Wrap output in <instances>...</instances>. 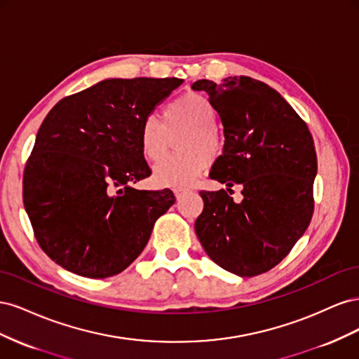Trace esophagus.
<instances>
[{"label":"esophagus","instance_id":"34e87169","mask_svg":"<svg viewBox=\"0 0 359 359\" xmlns=\"http://www.w3.org/2000/svg\"><path fill=\"white\" fill-rule=\"evenodd\" d=\"M173 191H175V196H177V198H181L184 193L190 191V189H175V190H173Z\"/></svg>","mask_w":359,"mask_h":359}]
</instances>
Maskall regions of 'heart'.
Returning <instances> with one entry per match:
<instances>
[{
	"label": "heart",
	"mask_w": 359,
	"mask_h": 359,
	"mask_svg": "<svg viewBox=\"0 0 359 359\" xmlns=\"http://www.w3.org/2000/svg\"><path fill=\"white\" fill-rule=\"evenodd\" d=\"M217 118L211 100L199 93H187L170 102L163 111V124L154 116L144 119L139 133L145 158L158 161L166 153L168 133L184 128L177 149L180 154L163 160L154 169L158 186L184 187L223 153L224 140L214 123Z\"/></svg>",
	"instance_id": "obj_1"
}]
</instances>
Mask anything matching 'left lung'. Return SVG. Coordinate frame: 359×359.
Instances as JSON below:
<instances>
[{
    "mask_svg": "<svg viewBox=\"0 0 359 359\" xmlns=\"http://www.w3.org/2000/svg\"><path fill=\"white\" fill-rule=\"evenodd\" d=\"M191 88L208 93L223 124V154L210 178L229 191L235 183L243 186L240 204L223 189L202 190L194 231L223 269L240 277L266 273L310 224L318 172L313 136L283 97L248 76H229L220 85L201 79Z\"/></svg>",
    "mask_w": 359,
    "mask_h": 359,
    "instance_id": "left-lung-1",
    "label": "left lung"
}]
</instances>
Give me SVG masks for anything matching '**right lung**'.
<instances>
[{
    "instance_id": "right-lung-1",
    "label": "right lung",
    "mask_w": 359,
    "mask_h": 359,
    "mask_svg": "<svg viewBox=\"0 0 359 359\" xmlns=\"http://www.w3.org/2000/svg\"><path fill=\"white\" fill-rule=\"evenodd\" d=\"M181 83L106 79L64 97L46 115L27 160L22 198L36 240L53 262L106 278L142 253L175 196L169 189L132 187L151 175L140 127Z\"/></svg>"
}]
</instances>
